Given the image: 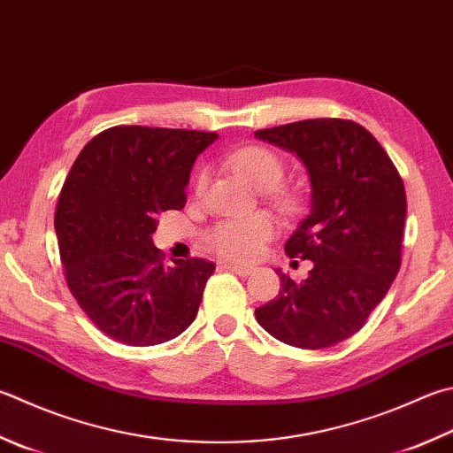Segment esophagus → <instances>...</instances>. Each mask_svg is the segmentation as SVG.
Here are the masks:
<instances>
[{
	"label": "esophagus",
	"mask_w": 453,
	"mask_h": 453,
	"mask_svg": "<svg viewBox=\"0 0 453 453\" xmlns=\"http://www.w3.org/2000/svg\"><path fill=\"white\" fill-rule=\"evenodd\" d=\"M223 268L234 272V274H238V276H249V274H252V270H254L252 266H242V264H228V262L223 264Z\"/></svg>",
	"instance_id": "34e87169"
}]
</instances>
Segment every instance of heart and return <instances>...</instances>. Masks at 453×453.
Masks as SVG:
<instances>
[{
  "label": "heart",
  "instance_id": "1",
  "mask_svg": "<svg viewBox=\"0 0 453 453\" xmlns=\"http://www.w3.org/2000/svg\"><path fill=\"white\" fill-rule=\"evenodd\" d=\"M228 164L234 169V173L241 175L250 185L258 187V189H274L284 177L281 159L266 148H244L236 151L234 156H230ZM203 183L204 177H199L197 189H201ZM276 201L288 209H292L296 204L292 195H278ZM276 230L278 226L274 219L266 212H252V215L226 219L223 223H219L212 228L209 242L225 258L244 262L256 258L262 252L264 244L276 234Z\"/></svg>",
  "mask_w": 453,
  "mask_h": 453
}]
</instances>
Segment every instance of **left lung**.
Listing matches in <instances>:
<instances>
[{"label": "left lung", "instance_id": "obj_1", "mask_svg": "<svg viewBox=\"0 0 453 453\" xmlns=\"http://www.w3.org/2000/svg\"><path fill=\"white\" fill-rule=\"evenodd\" d=\"M254 135L296 153L307 169L311 209L284 250L313 262L302 281L276 270L280 294L254 315L286 345H337L365 326L398 274L404 183L372 134L351 120L318 118Z\"/></svg>", "mask_w": 453, "mask_h": 453}]
</instances>
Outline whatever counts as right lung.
Instances as JSON below:
<instances>
[{
  "label": "right lung",
  "instance_id": "right-lung-1",
  "mask_svg": "<svg viewBox=\"0 0 453 453\" xmlns=\"http://www.w3.org/2000/svg\"><path fill=\"white\" fill-rule=\"evenodd\" d=\"M219 135L116 126L92 138L66 175L55 233L68 289L88 319L124 345L165 343L197 318L215 264L165 266L157 217L183 209L195 159Z\"/></svg>",
  "mask_w": 453,
  "mask_h": 453
}]
</instances>
